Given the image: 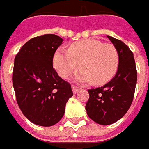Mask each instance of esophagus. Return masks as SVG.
<instances>
[{
	"instance_id": "esophagus-1",
	"label": "esophagus",
	"mask_w": 149,
	"mask_h": 149,
	"mask_svg": "<svg viewBox=\"0 0 149 149\" xmlns=\"http://www.w3.org/2000/svg\"><path fill=\"white\" fill-rule=\"evenodd\" d=\"M79 88L77 87V86H72V91H73V92L74 93V94H76L78 91H79Z\"/></svg>"
}]
</instances>
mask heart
Listing matches in <instances>:
<instances>
[{
    "label": "heart",
    "instance_id": "obj_1",
    "mask_svg": "<svg viewBox=\"0 0 149 149\" xmlns=\"http://www.w3.org/2000/svg\"><path fill=\"white\" fill-rule=\"evenodd\" d=\"M53 65L58 74L66 78L81 66L74 76L79 84L103 85L116 74L119 55L111 44L95 39H86L69 46V51L58 49L53 57Z\"/></svg>",
    "mask_w": 149,
    "mask_h": 149
}]
</instances>
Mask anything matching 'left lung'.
I'll use <instances>...</instances> for the list:
<instances>
[{"label":"left lung","mask_w":149,"mask_h":149,"mask_svg":"<svg viewBox=\"0 0 149 149\" xmlns=\"http://www.w3.org/2000/svg\"><path fill=\"white\" fill-rule=\"evenodd\" d=\"M119 55L118 69L109 82L97 89L88 90L86 110L96 123L109 125L126 113L132 102L137 80L132 52L121 40L108 36Z\"/></svg>","instance_id":"obj_1"}]
</instances>
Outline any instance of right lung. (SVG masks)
<instances>
[{
  "mask_svg": "<svg viewBox=\"0 0 149 149\" xmlns=\"http://www.w3.org/2000/svg\"><path fill=\"white\" fill-rule=\"evenodd\" d=\"M63 40L52 34L33 38L14 59L13 85L18 107L29 121L40 126L58 122L73 96L71 86L52 67L53 55Z\"/></svg>",
  "mask_w": 149,
  "mask_h": 149,
  "instance_id": "add662e5",
  "label": "right lung"
}]
</instances>
